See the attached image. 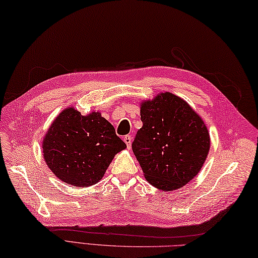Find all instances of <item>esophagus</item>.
Wrapping results in <instances>:
<instances>
[{
  "mask_svg": "<svg viewBox=\"0 0 258 258\" xmlns=\"http://www.w3.org/2000/svg\"><path fill=\"white\" fill-rule=\"evenodd\" d=\"M123 141L125 142V144H126V146H127V149L131 150V144H132V136H131V135H125Z\"/></svg>",
  "mask_w": 258,
  "mask_h": 258,
  "instance_id": "34e87169",
  "label": "esophagus"
}]
</instances>
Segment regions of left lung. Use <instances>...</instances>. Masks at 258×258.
Instances as JSON below:
<instances>
[{"label": "left lung", "instance_id": "1", "mask_svg": "<svg viewBox=\"0 0 258 258\" xmlns=\"http://www.w3.org/2000/svg\"><path fill=\"white\" fill-rule=\"evenodd\" d=\"M141 120L132 149L147 182L163 191L187 184L201 171L211 147L204 120L169 92L142 102Z\"/></svg>", "mask_w": 258, "mask_h": 258}]
</instances>
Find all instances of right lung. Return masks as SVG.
<instances>
[{"instance_id": "1", "label": "right lung", "mask_w": 258, "mask_h": 258, "mask_svg": "<svg viewBox=\"0 0 258 258\" xmlns=\"http://www.w3.org/2000/svg\"><path fill=\"white\" fill-rule=\"evenodd\" d=\"M43 157L64 183L78 187L96 184L126 144L100 112L82 115L65 108L53 120L43 140Z\"/></svg>"}]
</instances>
